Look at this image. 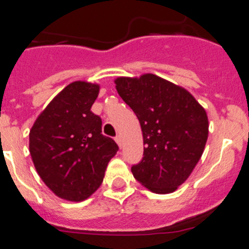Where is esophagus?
<instances>
[{"instance_id":"obj_1","label":"esophagus","mask_w":249,"mask_h":249,"mask_svg":"<svg viewBox=\"0 0 249 249\" xmlns=\"http://www.w3.org/2000/svg\"><path fill=\"white\" fill-rule=\"evenodd\" d=\"M115 142H118V145L120 146V148H122V144H123V139H122V137H120V135H118V137L115 138Z\"/></svg>"}]
</instances>
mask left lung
I'll return each mask as SVG.
<instances>
[{
  "instance_id": "obj_1",
  "label": "left lung",
  "mask_w": 249,
  "mask_h": 249,
  "mask_svg": "<svg viewBox=\"0 0 249 249\" xmlns=\"http://www.w3.org/2000/svg\"><path fill=\"white\" fill-rule=\"evenodd\" d=\"M114 83L142 126L145 148L142 161L131 166L134 178L153 193H173L204 151L209 127L204 107L184 88L154 73Z\"/></svg>"
}]
</instances>
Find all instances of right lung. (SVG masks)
I'll return each instance as SVG.
<instances>
[{"instance_id":"1","label":"right lung","mask_w":249,"mask_h":249,"mask_svg":"<svg viewBox=\"0 0 249 249\" xmlns=\"http://www.w3.org/2000/svg\"><path fill=\"white\" fill-rule=\"evenodd\" d=\"M99 84L73 81L56 95L30 130V154L45 184L59 198L81 202L98 189L119 146L101 134L91 111Z\"/></svg>"}]
</instances>
